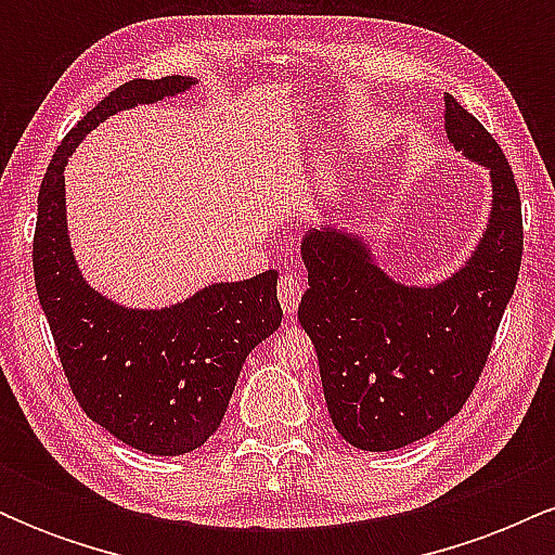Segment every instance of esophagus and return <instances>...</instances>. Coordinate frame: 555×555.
Segmentation results:
<instances>
[{"mask_svg": "<svg viewBox=\"0 0 555 555\" xmlns=\"http://www.w3.org/2000/svg\"><path fill=\"white\" fill-rule=\"evenodd\" d=\"M299 297H302V282H299L297 273H284L282 282H279V302H282L286 315H295Z\"/></svg>", "mask_w": 555, "mask_h": 555, "instance_id": "34e87169", "label": "esophagus"}]
</instances>
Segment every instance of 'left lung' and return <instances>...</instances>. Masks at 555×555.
Returning <instances> with one entry per match:
<instances>
[{
    "label": "left lung",
    "instance_id": "left-lung-1",
    "mask_svg": "<svg viewBox=\"0 0 555 555\" xmlns=\"http://www.w3.org/2000/svg\"><path fill=\"white\" fill-rule=\"evenodd\" d=\"M443 130L490 177L488 224L460 269L430 284L393 279L367 237L321 221L302 237L313 341L334 428L362 451H393L443 428L480 378L521 263V203L490 132L443 95Z\"/></svg>",
    "mask_w": 555,
    "mask_h": 555
}]
</instances>
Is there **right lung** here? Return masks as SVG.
I'll return each mask as SVG.
<instances>
[{
    "instance_id": "obj_1",
    "label": "right lung",
    "mask_w": 555,
    "mask_h": 555,
    "mask_svg": "<svg viewBox=\"0 0 555 555\" xmlns=\"http://www.w3.org/2000/svg\"><path fill=\"white\" fill-rule=\"evenodd\" d=\"M190 75L130 80L69 130L43 175L34 237L36 292L82 412L156 456L195 451L221 425L242 362L282 326L276 271L214 282L167 308H130L82 276L67 229L65 167L112 114L180 95Z\"/></svg>"
}]
</instances>
